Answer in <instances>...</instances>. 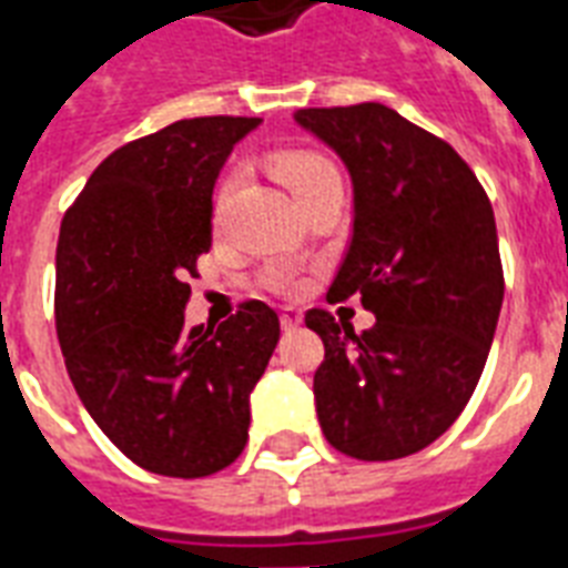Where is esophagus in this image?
Returning a JSON list of instances; mask_svg holds the SVG:
<instances>
[{
  "label": "esophagus",
  "instance_id": "34e87169",
  "mask_svg": "<svg viewBox=\"0 0 568 568\" xmlns=\"http://www.w3.org/2000/svg\"><path fill=\"white\" fill-rule=\"evenodd\" d=\"M301 322H303L301 310H292V306H285L283 313H280V324H283L285 331H292V327H297Z\"/></svg>",
  "mask_w": 568,
  "mask_h": 568
}]
</instances>
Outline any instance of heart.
<instances>
[{
	"label": "heart",
	"instance_id": "obj_1",
	"mask_svg": "<svg viewBox=\"0 0 568 568\" xmlns=\"http://www.w3.org/2000/svg\"><path fill=\"white\" fill-rule=\"evenodd\" d=\"M271 169L276 172V179L292 190V196L297 199V205H303V202L313 196V193H318L324 184L339 181V172H336V166L331 163V158H324L322 151H313V149L276 151V154H271ZM232 184H235V175H229V179L220 184V193H216V211H220V205L226 202ZM271 283H274L276 288H283V292L297 288V283H294V276L288 274V271H274Z\"/></svg>",
	"mask_w": 568,
	"mask_h": 568
}]
</instances>
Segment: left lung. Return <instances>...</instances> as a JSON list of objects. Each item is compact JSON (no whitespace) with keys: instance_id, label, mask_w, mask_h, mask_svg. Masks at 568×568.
Instances as JSON below:
<instances>
[{"instance_id":"8db88e82","label":"left lung","mask_w":568,"mask_h":568,"mask_svg":"<svg viewBox=\"0 0 568 568\" xmlns=\"http://www.w3.org/2000/svg\"><path fill=\"white\" fill-rule=\"evenodd\" d=\"M294 119L354 181V235L327 301L361 294L375 313L354 333L327 310L315 408L331 447L389 462L438 440L474 396L504 303L495 211L474 169L384 103L313 106Z\"/></svg>"}]
</instances>
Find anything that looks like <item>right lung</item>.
I'll return each instance as SVG.
<instances>
[{
  "mask_svg": "<svg viewBox=\"0 0 568 568\" xmlns=\"http://www.w3.org/2000/svg\"><path fill=\"white\" fill-rule=\"evenodd\" d=\"M255 124L202 115L121 145L59 229L55 333L68 375L103 435L151 474L199 479L241 456L250 393L280 339L262 301H244L216 331L184 324L187 276L211 250L214 181Z\"/></svg>",
  "mask_w": 568,
  "mask_h": 568,
  "instance_id": "right-lung-1",
  "label": "right lung"
}]
</instances>
